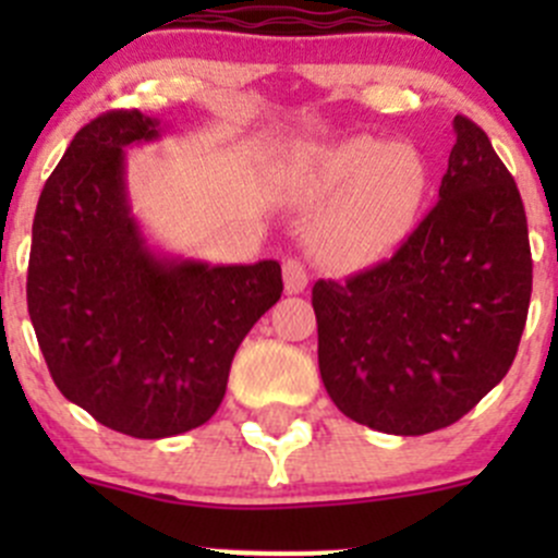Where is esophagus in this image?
Instances as JSON below:
<instances>
[{
    "instance_id": "1",
    "label": "esophagus",
    "mask_w": 558,
    "mask_h": 558,
    "mask_svg": "<svg viewBox=\"0 0 558 558\" xmlns=\"http://www.w3.org/2000/svg\"><path fill=\"white\" fill-rule=\"evenodd\" d=\"M283 286L289 294H302L307 289V272L296 258L283 262Z\"/></svg>"
}]
</instances>
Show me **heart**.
I'll return each instance as SVG.
<instances>
[{"label":"heart","instance_id":"b5f03b06","mask_svg":"<svg viewBox=\"0 0 558 558\" xmlns=\"http://www.w3.org/2000/svg\"><path fill=\"white\" fill-rule=\"evenodd\" d=\"M278 183L300 202L335 196L313 223L315 253L337 269H356L402 243L426 196L429 167L410 145L348 137L289 150Z\"/></svg>","mask_w":558,"mask_h":558}]
</instances>
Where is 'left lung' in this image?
I'll return each instance as SVG.
<instances>
[{
    "mask_svg": "<svg viewBox=\"0 0 558 558\" xmlns=\"http://www.w3.org/2000/svg\"><path fill=\"white\" fill-rule=\"evenodd\" d=\"M440 202L408 243L345 283L318 280V367L331 402L386 435H429L470 413L513 364L532 253L513 174L486 132L453 118Z\"/></svg>",
    "mask_w": 558,
    "mask_h": 558,
    "instance_id": "left-lung-1",
    "label": "left lung"
}]
</instances>
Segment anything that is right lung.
<instances>
[{
  "label": "right lung",
  "mask_w": 558,
  "mask_h": 558,
  "mask_svg": "<svg viewBox=\"0 0 558 558\" xmlns=\"http://www.w3.org/2000/svg\"><path fill=\"white\" fill-rule=\"evenodd\" d=\"M161 134L140 110L75 134L39 194L26 278L53 384L137 440L213 418L240 342L283 291L275 258L210 264L150 245L129 199L126 148Z\"/></svg>",
  "instance_id": "right-lung-1"
}]
</instances>
